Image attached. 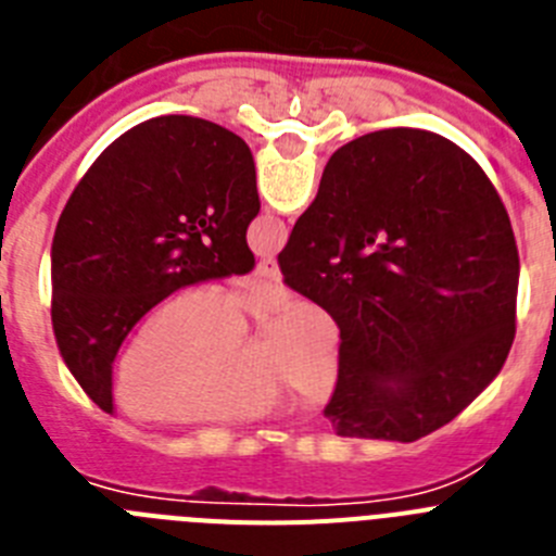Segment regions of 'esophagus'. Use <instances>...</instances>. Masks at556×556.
Masks as SVG:
<instances>
[{
  "mask_svg": "<svg viewBox=\"0 0 556 556\" xmlns=\"http://www.w3.org/2000/svg\"><path fill=\"white\" fill-rule=\"evenodd\" d=\"M255 273L262 275V278H269V281H278V278H281V267H278V262H275L273 255L262 258L258 267H255Z\"/></svg>",
  "mask_w": 556,
  "mask_h": 556,
  "instance_id": "obj_1",
  "label": "esophagus"
}]
</instances>
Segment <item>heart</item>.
Returning a JSON list of instances; mask_svg holds the SVG:
<instances>
[{
  "label": "heart",
  "mask_w": 556,
  "mask_h": 556,
  "mask_svg": "<svg viewBox=\"0 0 556 556\" xmlns=\"http://www.w3.org/2000/svg\"><path fill=\"white\" fill-rule=\"evenodd\" d=\"M278 294L236 303L219 287L169 294L141 317L113 367V397L130 417L164 424H230L281 409L294 390L323 401L337 381V333L312 303H292L250 342L242 308H267Z\"/></svg>",
  "instance_id": "b5f03b06"
}]
</instances>
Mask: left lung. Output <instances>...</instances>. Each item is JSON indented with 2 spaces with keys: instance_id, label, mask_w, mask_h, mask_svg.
<instances>
[{
  "instance_id": "obj_1",
  "label": "left lung",
  "mask_w": 556,
  "mask_h": 556,
  "mask_svg": "<svg viewBox=\"0 0 556 556\" xmlns=\"http://www.w3.org/2000/svg\"><path fill=\"white\" fill-rule=\"evenodd\" d=\"M258 208L250 147L198 116L130 127L83 175L52 239V328L102 412L113 415V358L152 306L253 269Z\"/></svg>"
}]
</instances>
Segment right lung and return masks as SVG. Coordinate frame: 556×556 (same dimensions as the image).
Returning a JSON list of instances; mask_svg holds the SVG:
<instances>
[{"label": "right lung", "mask_w": 556, "mask_h": 556, "mask_svg": "<svg viewBox=\"0 0 556 556\" xmlns=\"http://www.w3.org/2000/svg\"><path fill=\"white\" fill-rule=\"evenodd\" d=\"M278 264L339 328L326 406L339 437L415 443L507 362L520 269L509 214L437 132L392 127L339 147Z\"/></svg>", "instance_id": "obj_1"}]
</instances>
